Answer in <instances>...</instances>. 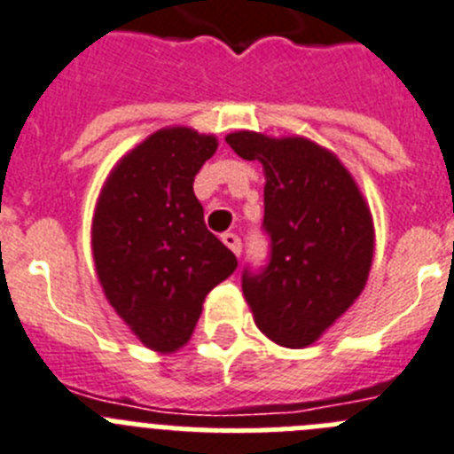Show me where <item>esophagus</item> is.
Instances as JSON below:
<instances>
[{"mask_svg":"<svg viewBox=\"0 0 454 454\" xmlns=\"http://www.w3.org/2000/svg\"><path fill=\"white\" fill-rule=\"evenodd\" d=\"M222 242L226 244V247L231 248V251L235 253V255H239V253H242V239H239V237H237L235 232H223Z\"/></svg>","mask_w":454,"mask_h":454,"instance_id":"34e87169","label":"esophagus"}]
</instances>
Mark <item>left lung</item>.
I'll return each mask as SVG.
<instances>
[{
    "instance_id": "left-lung-1",
    "label": "left lung",
    "mask_w": 454,
    "mask_h": 454,
    "mask_svg": "<svg viewBox=\"0 0 454 454\" xmlns=\"http://www.w3.org/2000/svg\"><path fill=\"white\" fill-rule=\"evenodd\" d=\"M264 169V231L271 260L244 273L242 292L264 337L285 348L314 344L364 289L375 231L369 203L333 151L301 136L228 133Z\"/></svg>"
}]
</instances>
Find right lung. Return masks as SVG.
I'll use <instances>...</instances> for the list:
<instances>
[{
  "instance_id": "1",
  "label": "right lung",
  "mask_w": 454,
  "mask_h": 454,
  "mask_svg": "<svg viewBox=\"0 0 454 454\" xmlns=\"http://www.w3.org/2000/svg\"><path fill=\"white\" fill-rule=\"evenodd\" d=\"M190 126L151 133L120 158L97 199L92 257L117 317L156 353L190 341L203 301L237 257L203 223L194 176L217 151Z\"/></svg>"
}]
</instances>
